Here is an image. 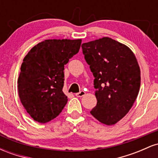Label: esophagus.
I'll use <instances>...</instances> for the list:
<instances>
[{
    "label": "esophagus",
    "instance_id": "obj_1",
    "mask_svg": "<svg viewBox=\"0 0 158 158\" xmlns=\"http://www.w3.org/2000/svg\"><path fill=\"white\" fill-rule=\"evenodd\" d=\"M85 95V92L84 90H81L80 92H79V93H77L76 94V96H77V97H82L83 96Z\"/></svg>",
    "mask_w": 158,
    "mask_h": 158
}]
</instances>
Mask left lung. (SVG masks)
Listing matches in <instances>:
<instances>
[{
    "mask_svg": "<svg viewBox=\"0 0 158 158\" xmlns=\"http://www.w3.org/2000/svg\"><path fill=\"white\" fill-rule=\"evenodd\" d=\"M93 73L97 104L90 114L97 120L113 126L133 106L140 87V69L132 50L109 37L81 45Z\"/></svg>",
    "mask_w": 158,
    "mask_h": 158,
    "instance_id": "left-lung-1",
    "label": "left lung"
}]
</instances>
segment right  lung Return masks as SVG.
Masks as SVG:
<instances>
[{"label": "right lung", "instance_id": "1", "mask_svg": "<svg viewBox=\"0 0 158 158\" xmlns=\"http://www.w3.org/2000/svg\"><path fill=\"white\" fill-rule=\"evenodd\" d=\"M81 39H47L35 45L21 66L18 88L21 104L35 121L45 123L62 111L64 67L79 52Z\"/></svg>", "mask_w": 158, "mask_h": 158}]
</instances>
